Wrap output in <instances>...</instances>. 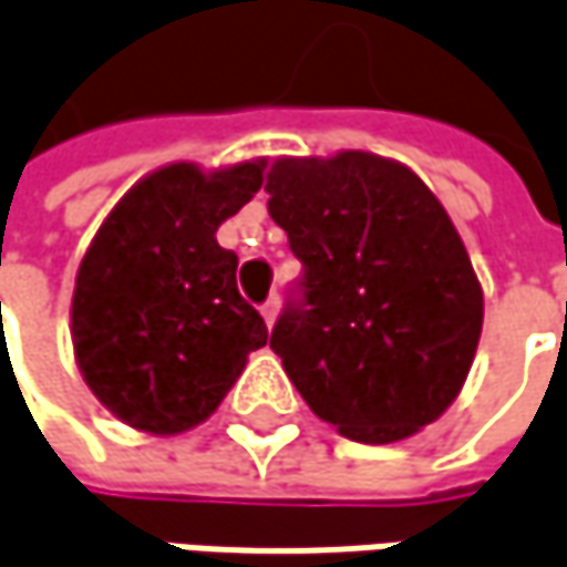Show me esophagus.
I'll return each instance as SVG.
<instances>
[{
  "label": "esophagus",
  "instance_id": "1",
  "mask_svg": "<svg viewBox=\"0 0 567 567\" xmlns=\"http://www.w3.org/2000/svg\"><path fill=\"white\" fill-rule=\"evenodd\" d=\"M261 316H265V322H268V328L277 322V316H280V299L270 297L265 306H261Z\"/></svg>",
  "mask_w": 567,
  "mask_h": 567
}]
</instances>
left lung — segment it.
Instances as JSON below:
<instances>
[{"label":"left lung","mask_w":567,"mask_h":567,"mask_svg":"<svg viewBox=\"0 0 567 567\" xmlns=\"http://www.w3.org/2000/svg\"><path fill=\"white\" fill-rule=\"evenodd\" d=\"M270 219L306 302L270 334L306 405L357 443L414 437L456 402L485 299L450 213L409 165L367 150L270 162Z\"/></svg>","instance_id":"obj_1"}]
</instances>
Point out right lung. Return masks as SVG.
<instances>
[{"label":"right lung","instance_id":"right-lung-1","mask_svg":"<svg viewBox=\"0 0 567 567\" xmlns=\"http://www.w3.org/2000/svg\"><path fill=\"white\" fill-rule=\"evenodd\" d=\"M265 158L200 168L168 162L104 216L70 306L75 363L133 431L175 437L204 424L268 326L239 297V258L216 229L258 194Z\"/></svg>","mask_w":567,"mask_h":567}]
</instances>
